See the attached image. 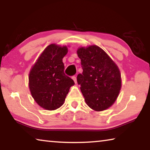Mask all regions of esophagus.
Segmentation results:
<instances>
[{
    "instance_id": "34e87169",
    "label": "esophagus",
    "mask_w": 150,
    "mask_h": 150,
    "mask_svg": "<svg viewBox=\"0 0 150 150\" xmlns=\"http://www.w3.org/2000/svg\"><path fill=\"white\" fill-rule=\"evenodd\" d=\"M72 79H73V81H74V82H75V83H77V77H76L75 76H73Z\"/></svg>"
}]
</instances>
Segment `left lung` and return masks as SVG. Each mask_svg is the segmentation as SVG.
<instances>
[{"label": "left lung", "instance_id": "1", "mask_svg": "<svg viewBox=\"0 0 150 150\" xmlns=\"http://www.w3.org/2000/svg\"><path fill=\"white\" fill-rule=\"evenodd\" d=\"M77 53L83 71L77 80L85 102L94 110H105L113 105L120 93V70L97 45L79 47Z\"/></svg>", "mask_w": 150, "mask_h": 150}]
</instances>
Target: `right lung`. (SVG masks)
I'll use <instances>...</instances> for the list:
<instances>
[{"mask_svg": "<svg viewBox=\"0 0 150 150\" xmlns=\"http://www.w3.org/2000/svg\"><path fill=\"white\" fill-rule=\"evenodd\" d=\"M67 52V46L50 44L30 70V93L38 105L45 110H54L62 106L70 87L75 84L64 73L62 59Z\"/></svg>", "mask_w": 150, "mask_h": 150, "instance_id": "right-lung-1", "label": "right lung"}]
</instances>
